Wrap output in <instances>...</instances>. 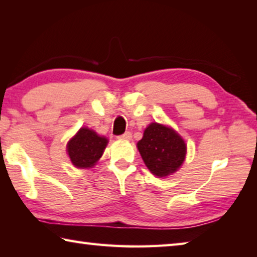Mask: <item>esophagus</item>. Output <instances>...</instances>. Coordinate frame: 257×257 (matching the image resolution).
<instances>
[{
  "label": "esophagus",
  "instance_id": "esophagus-1",
  "mask_svg": "<svg viewBox=\"0 0 257 257\" xmlns=\"http://www.w3.org/2000/svg\"><path fill=\"white\" fill-rule=\"evenodd\" d=\"M118 138L122 139V141H130V139H132V133L125 132L123 135H121V136H119Z\"/></svg>",
  "mask_w": 257,
  "mask_h": 257
}]
</instances>
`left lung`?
<instances>
[{
  "label": "left lung",
  "mask_w": 257,
  "mask_h": 257,
  "mask_svg": "<svg viewBox=\"0 0 257 257\" xmlns=\"http://www.w3.org/2000/svg\"><path fill=\"white\" fill-rule=\"evenodd\" d=\"M137 149L149 170L156 177H167L181 167L186 158L185 141L171 127L152 122Z\"/></svg>",
  "instance_id": "8db88e82"
}]
</instances>
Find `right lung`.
Wrapping results in <instances>:
<instances>
[{
	"label": "right lung",
	"mask_w": 257,
	"mask_h": 257,
	"mask_svg": "<svg viewBox=\"0 0 257 257\" xmlns=\"http://www.w3.org/2000/svg\"><path fill=\"white\" fill-rule=\"evenodd\" d=\"M107 138L89 128H80L68 142L67 152L71 163L78 169L93 168L101 159L107 145Z\"/></svg>",
	"instance_id": "obj_1"
}]
</instances>
